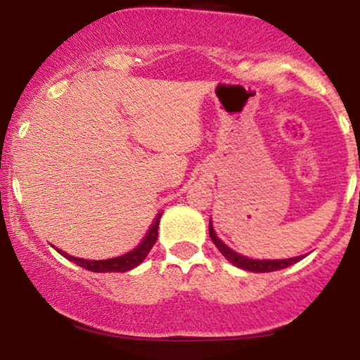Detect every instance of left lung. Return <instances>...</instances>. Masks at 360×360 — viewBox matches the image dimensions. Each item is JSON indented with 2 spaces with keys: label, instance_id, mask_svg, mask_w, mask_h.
I'll use <instances>...</instances> for the list:
<instances>
[{
  "label": "left lung",
  "instance_id": "left-lung-1",
  "mask_svg": "<svg viewBox=\"0 0 360 360\" xmlns=\"http://www.w3.org/2000/svg\"><path fill=\"white\" fill-rule=\"evenodd\" d=\"M210 237H212L214 245L218 247V250H220L221 254L225 255L226 260H230L233 266L240 267V269L250 271V272L279 271V269H284V267L292 266V264L300 262V260L303 259V257H292V259H281V260H255V259L243 257V255L237 254V252H233L232 249H230V247H226L225 243H223L220 238L217 237V233H214V230L212 226V221H210Z\"/></svg>",
  "mask_w": 360,
  "mask_h": 360
}]
</instances>
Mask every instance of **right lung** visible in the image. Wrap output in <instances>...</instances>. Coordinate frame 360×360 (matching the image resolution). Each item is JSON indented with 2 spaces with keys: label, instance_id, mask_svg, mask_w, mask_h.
<instances>
[{
  "label": "right lung",
  "instance_id": "add662e5",
  "mask_svg": "<svg viewBox=\"0 0 360 360\" xmlns=\"http://www.w3.org/2000/svg\"><path fill=\"white\" fill-rule=\"evenodd\" d=\"M160 214H162V213L157 214L155 221L152 223L150 230L147 232L146 238L140 242V245L135 247L134 250L128 252V254L120 255V257L106 259V260H88V259L72 257V255L65 254V252H62V250H59V252L68 260H72L74 264H77V266L84 267V269H88V271H93V272H127V271L134 269V267H137L139 264L147 257V254L150 252L152 247H154V243L157 240V235H159V233H157V230H159Z\"/></svg>",
  "mask_w": 360,
  "mask_h": 360
}]
</instances>
